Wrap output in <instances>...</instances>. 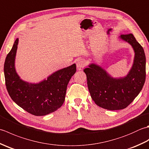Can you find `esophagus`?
<instances>
[{"label": "esophagus", "mask_w": 149, "mask_h": 149, "mask_svg": "<svg viewBox=\"0 0 149 149\" xmlns=\"http://www.w3.org/2000/svg\"><path fill=\"white\" fill-rule=\"evenodd\" d=\"M76 65H77V67L79 69H81V68H83L84 66H85L84 60H83V59H79V60H77V63H76Z\"/></svg>", "instance_id": "34e87169"}]
</instances>
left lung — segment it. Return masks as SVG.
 <instances>
[{
    "label": "left lung",
    "mask_w": 149,
    "mask_h": 149,
    "mask_svg": "<svg viewBox=\"0 0 149 149\" xmlns=\"http://www.w3.org/2000/svg\"><path fill=\"white\" fill-rule=\"evenodd\" d=\"M120 38L131 44L135 56L133 65L124 77L113 78L95 64L84 69L91 99L97 106L108 110L127 107L140 93L146 77V58L143 47L132 34H122Z\"/></svg>",
    "instance_id": "8db88e82"
}]
</instances>
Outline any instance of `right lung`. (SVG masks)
<instances>
[{"label": "right lung", "instance_id": "obj_1", "mask_svg": "<svg viewBox=\"0 0 149 149\" xmlns=\"http://www.w3.org/2000/svg\"><path fill=\"white\" fill-rule=\"evenodd\" d=\"M18 38L6 56L4 72L6 86L14 102L27 112L35 116H44L54 112L65 101L66 88L76 72L73 64L59 70L38 84L22 81L17 74L15 59Z\"/></svg>", "mask_w": 149, "mask_h": 149}]
</instances>
